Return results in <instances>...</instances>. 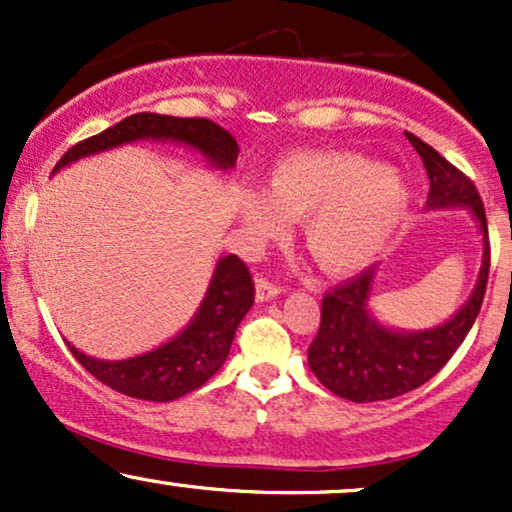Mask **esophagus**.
<instances>
[{"instance_id": "34e87169", "label": "esophagus", "mask_w": 512, "mask_h": 512, "mask_svg": "<svg viewBox=\"0 0 512 512\" xmlns=\"http://www.w3.org/2000/svg\"><path fill=\"white\" fill-rule=\"evenodd\" d=\"M281 291H284V289H281V286H276V284H272V281H267V279H257L255 281V293H257V301H260V303L272 301V298L279 296Z\"/></svg>"}]
</instances>
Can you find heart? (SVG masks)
Masks as SVG:
<instances>
[{
    "mask_svg": "<svg viewBox=\"0 0 512 512\" xmlns=\"http://www.w3.org/2000/svg\"><path fill=\"white\" fill-rule=\"evenodd\" d=\"M236 211L252 243L301 219L305 248L325 272L366 267L402 231L411 187L397 168L356 151H298L274 163L267 190L240 185Z\"/></svg>",
    "mask_w": 512,
    "mask_h": 512,
    "instance_id": "heart-1",
    "label": "heart"
}]
</instances>
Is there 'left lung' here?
<instances>
[{"mask_svg":"<svg viewBox=\"0 0 512 512\" xmlns=\"http://www.w3.org/2000/svg\"><path fill=\"white\" fill-rule=\"evenodd\" d=\"M407 139L424 158L431 180L426 211L467 209L472 214L481 233V267L462 308L426 330H399L378 320L370 308L378 267H368L322 298L320 330L308 346V366L327 390L349 402H383L428 383L472 330L489 281V231L477 187L433 146L409 132Z\"/></svg>","mask_w":512,"mask_h":512,"instance_id":"1","label":"left lung"}]
</instances>
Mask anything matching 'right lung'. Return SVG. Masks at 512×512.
<instances>
[{
  "instance_id": "1",
  "label": "right lung",
  "mask_w": 512,
  "mask_h": 512,
  "mask_svg": "<svg viewBox=\"0 0 512 512\" xmlns=\"http://www.w3.org/2000/svg\"><path fill=\"white\" fill-rule=\"evenodd\" d=\"M139 142L185 146L221 173L236 168L240 154L236 139L204 117L137 113L72 146L60 158L52 175L81 158ZM252 303H255V284L250 269L238 255H223L214 264L209 286L195 315L168 342L120 361L88 356L69 342L67 346L93 378L113 387L115 392L146 402H173L202 387L226 363L240 320L248 315Z\"/></svg>"
}]
</instances>
